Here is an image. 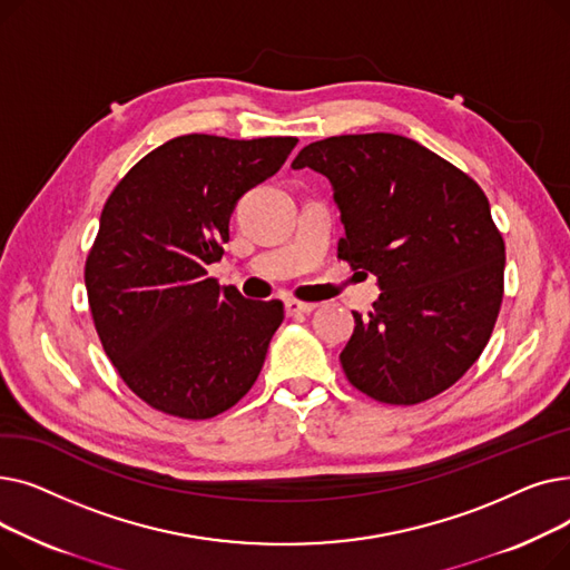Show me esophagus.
Instances as JSON below:
<instances>
[{
	"mask_svg": "<svg viewBox=\"0 0 570 570\" xmlns=\"http://www.w3.org/2000/svg\"><path fill=\"white\" fill-rule=\"evenodd\" d=\"M316 309V305L314 303H303V301H286V312L293 316V314H309V312H314Z\"/></svg>",
	"mask_w": 570,
	"mask_h": 570,
	"instance_id": "1",
	"label": "esophagus"
}]
</instances>
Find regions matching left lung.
<instances>
[{
    "label": "left lung",
    "mask_w": 570,
    "mask_h": 570,
    "mask_svg": "<svg viewBox=\"0 0 570 570\" xmlns=\"http://www.w3.org/2000/svg\"><path fill=\"white\" fill-rule=\"evenodd\" d=\"M291 168L331 179L337 256L381 286L340 353L351 385L404 406L448 391L490 342L503 297L505 247L483 189L397 134L316 140Z\"/></svg>",
    "instance_id": "8db88e82"
}]
</instances>
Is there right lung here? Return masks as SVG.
<instances>
[{
  "instance_id": "obj_1",
  "label": "right lung",
  "mask_w": 570,
  "mask_h": 570,
  "mask_svg": "<svg viewBox=\"0 0 570 570\" xmlns=\"http://www.w3.org/2000/svg\"><path fill=\"white\" fill-rule=\"evenodd\" d=\"M297 138L177 136L108 196L85 263L89 312L117 374L153 409L205 421L243 400L284 321L207 277L235 203L273 177Z\"/></svg>"
}]
</instances>
